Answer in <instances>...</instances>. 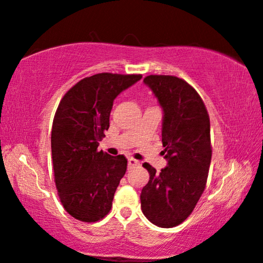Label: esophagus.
<instances>
[{
  "mask_svg": "<svg viewBox=\"0 0 263 263\" xmlns=\"http://www.w3.org/2000/svg\"><path fill=\"white\" fill-rule=\"evenodd\" d=\"M139 164H140L139 161L135 160V158H128V169H132V168H135V167H138Z\"/></svg>",
  "mask_w": 263,
  "mask_h": 263,
  "instance_id": "34e87169",
  "label": "esophagus"
}]
</instances>
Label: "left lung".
I'll use <instances>...</instances> for the list:
<instances>
[{
  "label": "left lung",
  "instance_id": "8db88e82",
  "mask_svg": "<svg viewBox=\"0 0 263 263\" xmlns=\"http://www.w3.org/2000/svg\"><path fill=\"white\" fill-rule=\"evenodd\" d=\"M144 83L163 109L162 143L168 165L156 173L143 164L150 180L142 190L140 206L153 224L174 228L193 212L204 193L212 157L210 118L200 95L184 80L150 75Z\"/></svg>",
  "mask_w": 263,
  "mask_h": 263
}]
</instances>
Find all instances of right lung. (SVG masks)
<instances>
[{
    "mask_svg": "<svg viewBox=\"0 0 263 263\" xmlns=\"http://www.w3.org/2000/svg\"><path fill=\"white\" fill-rule=\"evenodd\" d=\"M142 75L102 72L81 80L59 102L51 132V151L58 197L76 219L94 223L107 216L126 173L124 155L99 151L109 127L114 99Z\"/></svg>",
    "mask_w": 263,
    "mask_h": 263,
    "instance_id": "1",
    "label": "right lung"
}]
</instances>
